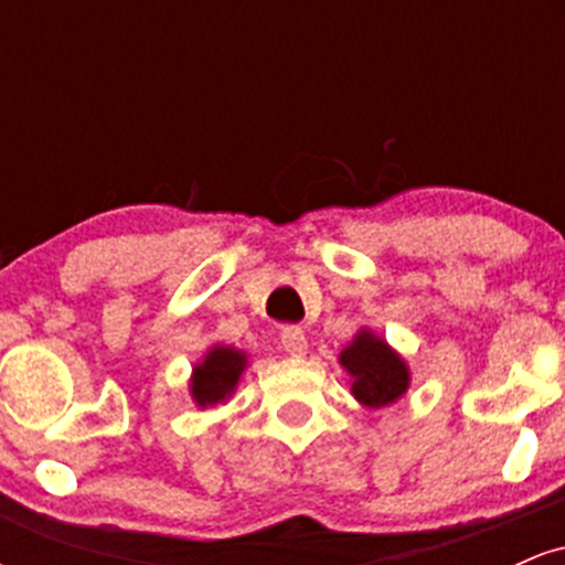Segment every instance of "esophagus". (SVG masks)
Masks as SVG:
<instances>
[{
  "instance_id": "34e87169",
  "label": "esophagus",
  "mask_w": 565,
  "mask_h": 565,
  "mask_svg": "<svg viewBox=\"0 0 565 565\" xmlns=\"http://www.w3.org/2000/svg\"><path fill=\"white\" fill-rule=\"evenodd\" d=\"M281 345L291 355H302L305 350H308V337H305L302 327H297V323H287V327L281 329Z\"/></svg>"
}]
</instances>
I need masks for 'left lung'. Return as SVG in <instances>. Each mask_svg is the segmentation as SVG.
Segmentation results:
<instances>
[{
  "mask_svg": "<svg viewBox=\"0 0 565 565\" xmlns=\"http://www.w3.org/2000/svg\"><path fill=\"white\" fill-rule=\"evenodd\" d=\"M340 364L353 377V395L364 406H387L406 393V364L385 345V340L366 329L342 350Z\"/></svg>",
  "mask_w": 565,
  "mask_h": 565,
  "instance_id": "obj_1",
  "label": "left lung"
}]
</instances>
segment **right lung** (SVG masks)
Returning a JSON list of instances; mask_svg holds the SVG:
<instances>
[{
	"instance_id": "obj_1",
	"label": "right lung",
	"mask_w": 565,
	"mask_h": 565,
	"mask_svg": "<svg viewBox=\"0 0 565 565\" xmlns=\"http://www.w3.org/2000/svg\"><path fill=\"white\" fill-rule=\"evenodd\" d=\"M246 366V355L233 348H215L204 359V364L193 369L191 393L199 406L217 404L225 401V395L233 393L238 377H242Z\"/></svg>"
}]
</instances>
